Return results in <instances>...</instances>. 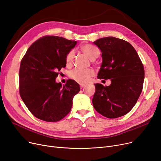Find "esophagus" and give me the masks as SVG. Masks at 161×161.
I'll return each mask as SVG.
<instances>
[{"instance_id": "obj_1", "label": "esophagus", "mask_w": 161, "mask_h": 161, "mask_svg": "<svg viewBox=\"0 0 161 161\" xmlns=\"http://www.w3.org/2000/svg\"><path fill=\"white\" fill-rule=\"evenodd\" d=\"M86 86L85 84H80V88H82L83 87H85Z\"/></svg>"}]
</instances>
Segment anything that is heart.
I'll list each match as a JSON object with an SVG mask.
<instances>
[{
    "mask_svg": "<svg viewBox=\"0 0 161 161\" xmlns=\"http://www.w3.org/2000/svg\"><path fill=\"white\" fill-rule=\"evenodd\" d=\"M82 51L92 60L97 58L99 54L98 49L92 44H84L81 47ZM75 56V51L73 50L68 52L65 58V63L67 65H70L73 63ZM69 77L75 81L79 83H86L88 82L92 76L94 75V71L90 69H74L69 73Z\"/></svg>",
    "mask_w": 161,
    "mask_h": 161,
    "instance_id": "b5f03b06",
    "label": "heart"
}]
</instances>
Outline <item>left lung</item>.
Wrapping results in <instances>:
<instances>
[{
    "mask_svg": "<svg viewBox=\"0 0 161 161\" xmlns=\"http://www.w3.org/2000/svg\"><path fill=\"white\" fill-rule=\"evenodd\" d=\"M94 44L102 52L99 79H111L109 86L95 84L94 109L102 115L114 119L134 108L143 89L144 67L136 50L128 42L113 36L99 39Z\"/></svg>",
    "mask_w": 161,
    "mask_h": 161,
    "instance_id": "left-lung-1",
    "label": "left lung"
}]
</instances>
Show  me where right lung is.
Instances as JSON below:
<instances>
[{
  "instance_id": "right-lung-1",
  "label": "right lung",
  "mask_w": 161,
  "mask_h": 161,
  "mask_svg": "<svg viewBox=\"0 0 161 161\" xmlns=\"http://www.w3.org/2000/svg\"><path fill=\"white\" fill-rule=\"evenodd\" d=\"M76 44L56 36H44L33 43L21 61L19 94L33 115L47 122H57L70 112L79 84L69 79L57 83L58 71L65 67L68 52Z\"/></svg>"
}]
</instances>
